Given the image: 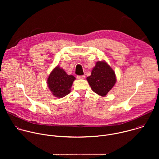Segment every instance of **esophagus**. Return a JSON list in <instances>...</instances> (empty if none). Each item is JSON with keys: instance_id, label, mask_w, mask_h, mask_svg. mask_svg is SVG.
<instances>
[{"instance_id": "esophagus-1", "label": "esophagus", "mask_w": 159, "mask_h": 159, "mask_svg": "<svg viewBox=\"0 0 159 159\" xmlns=\"http://www.w3.org/2000/svg\"><path fill=\"white\" fill-rule=\"evenodd\" d=\"M77 78L79 79H85V75H77Z\"/></svg>"}]
</instances>
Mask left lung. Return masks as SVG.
Returning <instances> with one entry per match:
<instances>
[{
	"label": "left lung",
	"instance_id": "1",
	"mask_svg": "<svg viewBox=\"0 0 159 159\" xmlns=\"http://www.w3.org/2000/svg\"><path fill=\"white\" fill-rule=\"evenodd\" d=\"M87 80L95 93L104 97L115 85L116 77L114 70L105 61H99Z\"/></svg>",
	"mask_w": 159,
	"mask_h": 159
}]
</instances>
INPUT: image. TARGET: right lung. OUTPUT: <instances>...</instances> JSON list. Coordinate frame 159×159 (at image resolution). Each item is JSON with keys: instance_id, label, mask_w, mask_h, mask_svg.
Segmentation results:
<instances>
[{"instance_id": "obj_1", "label": "right lung", "mask_w": 159, "mask_h": 159, "mask_svg": "<svg viewBox=\"0 0 159 159\" xmlns=\"http://www.w3.org/2000/svg\"><path fill=\"white\" fill-rule=\"evenodd\" d=\"M75 79L74 76L68 75L63 69L57 66L48 76V87L55 97L61 98L70 93Z\"/></svg>"}]
</instances>
